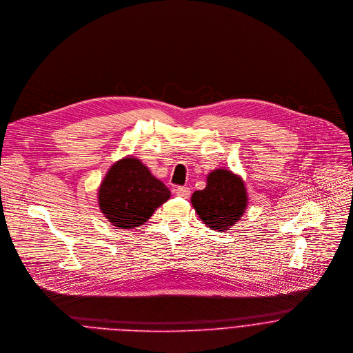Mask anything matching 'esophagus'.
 Masks as SVG:
<instances>
[{
  "label": "esophagus",
  "mask_w": 353,
  "mask_h": 353,
  "mask_svg": "<svg viewBox=\"0 0 353 353\" xmlns=\"http://www.w3.org/2000/svg\"><path fill=\"white\" fill-rule=\"evenodd\" d=\"M175 193H176V196L183 197V199H189V197H190V189L186 188V186H179V188H176Z\"/></svg>",
  "instance_id": "esophagus-1"
}]
</instances>
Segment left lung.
Returning <instances> with one entry per match:
<instances>
[{"instance_id":"left-lung-1","label":"left lung","mask_w":353,"mask_h":353,"mask_svg":"<svg viewBox=\"0 0 353 353\" xmlns=\"http://www.w3.org/2000/svg\"><path fill=\"white\" fill-rule=\"evenodd\" d=\"M192 205L211 230L225 233L241 221L248 208L243 179L228 168H216L207 175V186L192 194Z\"/></svg>"}]
</instances>
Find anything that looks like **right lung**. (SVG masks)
Segmentation results:
<instances>
[{"label":"right lung","mask_w":353,"mask_h":353,"mask_svg":"<svg viewBox=\"0 0 353 353\" xmlns=\"http://www.w3.org/2000/svg\"><path fill=\"white\" fill-rule=\"evenodd\" d=\"M170 197L168 188L134 156H125L110 167L97 193L104 218L127 230L149 221Z\"/></svg>","instance_id":"add662e5"}]
</instances>
